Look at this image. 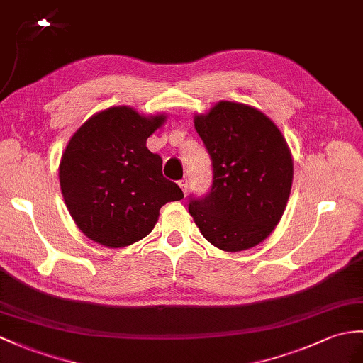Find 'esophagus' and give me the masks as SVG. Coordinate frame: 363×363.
<instances>
[{"mask_svg":"<svg viewBox=\"0 0 363 363\" xmlns=\"http://www.w3.org/2000/svg\"><path fill=\"white\" fill-rule=\"evenodd\" d=\"M179 187L182 189L184 195H187V190H189V181H187V179H181V181H179Z\"/></svg>","mask_w":363,"mask_h":363,"instance_id":"obj_1","label":"esophagus"}]
</instances>
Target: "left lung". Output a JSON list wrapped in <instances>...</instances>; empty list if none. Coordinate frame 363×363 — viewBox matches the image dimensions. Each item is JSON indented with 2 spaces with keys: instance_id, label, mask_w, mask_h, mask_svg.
<instances>
[{
  "instance_id": "obj_1",
  "label": "left lung",
  "mask_w": 363,
  "mask_h": 363,
  "mask_svg": "<svg viewBox=\"0 0 363 363\" xmlns=\"http://www.w3.org/2000/svg\"><path fill=\"white\" fill-rule=\"evenodd\" d=\"M195 128L212 159L213 182L206 196L190 198V215L218 249L257 246L280 223L291 195L286 139L257 108L225 100L195 116Z\"/></svg>"
}]
</instances>
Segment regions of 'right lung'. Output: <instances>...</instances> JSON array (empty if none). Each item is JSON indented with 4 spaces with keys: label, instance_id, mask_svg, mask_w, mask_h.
I'll return each instance as SVG.
<instances>
[{
    "label": "right lung",
    "instance_id": "add662e5",
    "mask_svg": "<svg viewBox=\"0 0 363 363\" xmlns=\"http://www.w3.org/2000/svg\"><path fill=\"white\" fill-rule=\"evenodd\" d=\"M164 122V114L113 106L89 117L67 142L58 178L72 220L89 240L130 246L153 230L164 204L184 198L162 176L161 156L147 148Z\"/></svg>",
    "mask_w": 363,
    "mask_h": 363
}]
</instances>
